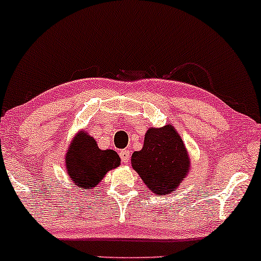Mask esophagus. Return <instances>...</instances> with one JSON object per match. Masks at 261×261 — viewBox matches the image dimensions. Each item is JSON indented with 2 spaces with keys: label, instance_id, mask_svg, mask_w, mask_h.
Instances as JSON below:
<instances>
[{
  "label": "esophagus",
  "instance_id": "34e87169",
  "mask_svg": "<svg viewBox=\"0 0 261 261\" xmlns=\"http://www.w3.org/2000/svg\"><path fill=\"white\" fill-rule=\"evenodd\" d=\"M130 155H131V151L128 148L121 149L120 151V158L124 163H127L128 160H130Z\"/></svg>",
  "mask_w": 261,
  "mask_h": 261
}]
</instances>
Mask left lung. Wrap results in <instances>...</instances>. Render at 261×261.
<instances>
[{
  "mask_svg": "<svg viewBox=\"0 0 261 261\" xmlns=\"http://www.w3.org/2000/svg\"><path fill=\"white\" fill-rule=\"evenodd\" d=\"M131 164L149 190L162 196L174 191L190 169L182 140L170 125L149 128L142 149L133 153Z\"/></svg>",
  "mask_w": 261,
  "mask_h": 261,
  "instance_id": "left-lung-1",
  "label": "left lung"
}]
</instances>
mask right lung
<instances>
[{"label": "right lung", "mask_w": 261, "mask_h": 261, "mask_svg": "<svg viewBox=\"0 0 261 261\" xmlns=\"http://www.w3.org/2000/svg\"><path fill=\"white\" fill-rule=\"evenodd\" d=\"M120 166V158L113 149L101 151L86 131L74 137L66 154V168L76 188L92 189L110 169Z\"/></svg>", "instance_id": "right-lung-1"}]
</instances>
